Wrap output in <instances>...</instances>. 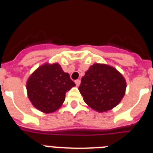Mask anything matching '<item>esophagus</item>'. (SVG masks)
I'll return each mask as SVG.
<instances>
[{
	"mask_svg": "<svg viewBox=\"0 0 153 153\" xmlns=\"http://www.w3.org/2000/svg\"><path fill=\"white\" fill-rule=\"evenodd\" d=\"M75 83L76 85V86H79V84H80V80H79V79H76Z\"/></svg>",
	"mask_w": 153,
	"mask_h": 153,
	"instance_id": "obj_1",
	"label": "esophagus"
}]
</instances>
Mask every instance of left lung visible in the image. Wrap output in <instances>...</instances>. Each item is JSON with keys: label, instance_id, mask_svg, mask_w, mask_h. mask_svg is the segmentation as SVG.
I'll list each match as a JSON object with an SVG mask.
<instances>
[{"label": "left lung", "instance_id": "obj_1", "mask_svg": "<svg viewBox=\"0 0 153 153\" xmlns=\"http://www.w3.org/2000/svg\"><path fill=\"white\" fill-rule=\"evenodd\" d=\"M126 81L115 67L94 63L85 72L79 90L91 109L103 113L117 106L123 98Z\"/></svg>", "mask_w": 153, "mask_h": 153}]
</instances>
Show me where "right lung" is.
<instances>
[{
  "label": "right lung",
  "mask_w": 153,
  "mask_h": 153,
  "mask_svg": "<svg viewBox=\"0 0 153 153\" xmlns=\"http://www.w3.org/2000/svg\"><path fill=\"white\" fill-rule=\"evenodd\" d=\"M58 63H45L30 74L26 83L30 101L39 111L51 113L63 105L66 93L75 86Z\"/></svg>",
  "instance_id": "1"
}]
</instances>
